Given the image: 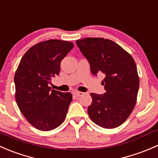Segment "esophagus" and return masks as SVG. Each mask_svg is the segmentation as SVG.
Masks as SVG:
<instances>
[{
  "label": "esophagus",
  "mask_w": 158,
  "mask_h": 158,
  "mask_svg": "<svg viewBox=\"0 0 158 158\" xmlns=\"http://www.w3.org/2000/svg\"><path fill=\"white\" fill-rule=\"evenodd\" d=\"M74 95H76V96H82L83 95V92H75Z\"/></svg>",
  "instance_id": "esophagus-1"
}]
</instances>
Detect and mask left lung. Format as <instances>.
Returning a JSON list of instances; mask_svg holds the SVG:
<instances>
[{
  "mask_svg": "<svg viewBox=\"0 0 158 158\" xmlns=\"http://www.w3.org/2000/svg\"><path fill=\"white\" fill-rule=\"evenodd\" d=\"M76 44L88 60L92 74L106 76L102 82L106 93H90L92 102L88 114L91 120L104 128L120 126L133 111L139 89L133 57L109 39L85 38L76 40Z\"/></svg>",
  "mask_w": 158,
  "mask_h": 158,
  "instance_id": "8db88e82",
  "label": "left lung"
}]
</instances>
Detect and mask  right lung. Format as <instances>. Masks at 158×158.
<instances>
[{"mask_svg": "<svg viewBox=\"0 0 158 158\" xmlns=\"http://www.w3.org/2000/svg\"><path fill=\"white\" fill-rule=\"evenodd\" d=\"M69 41L49 40L30 47L14 75L15 99L23 115L34 128L53 130L66 118L73 99L70 92L51 90L50 79L59 76L60 63L73 49Z\"/></svg>", "mask_w": 158, "mask_h": 158, "instance_id": "add662e5", "label": "right lung"}]
</instances>
